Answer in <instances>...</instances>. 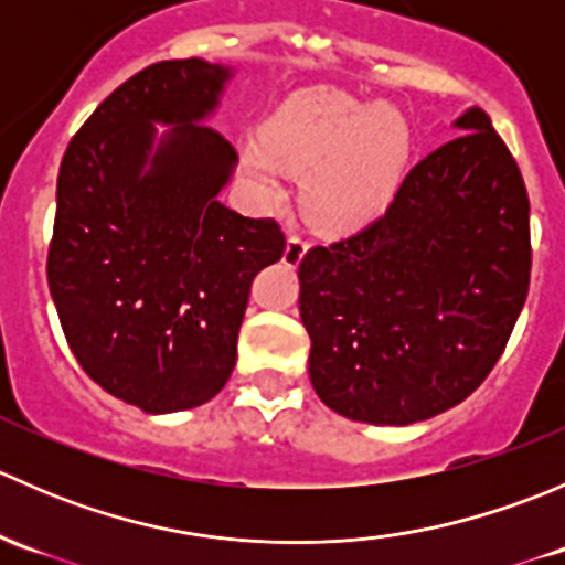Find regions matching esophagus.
Wrapping results in <instances>:
<instances>
[{
  "instance_id": "34e87169",
  "label": "esophagus",
  "mask_w": 565,
  "mask_h": 565,
  "mask_svg": "<svg viewBox=\"0 0 565 565\" xmlns=\"http://www.w3.org/2000/svg\"><path fill=\"white\" fill-rule=\"evenodd\" d=\"M306 250H309V243H306L303 237L292 235L287 241V248H284V262H287V265H300V259L306 256Z\"/></svg>"
}]
</instances>
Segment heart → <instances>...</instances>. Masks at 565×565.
<instances>
[{
	"label": "heart",
	"mask_w": 565,
	"mask_h": 565,
	"mask_svg": "<svg viewBox=\"0 0 565 565\" xmlns=\"http://www.w3.org/2000/svg\"><path fill=\"white\" fill-rule=\"evenodd\" d=\"M413 156L402 114L380 100L317 93L292 100L265 125V141L243 145V167L276 196L289 169L309 172L303 204L322 232L350 235L396 202Z\"/></svg>",
	"instance_id": "obj_1"
}]
</instances>
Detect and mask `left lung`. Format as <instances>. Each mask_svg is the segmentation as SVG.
<instances>
[{
    "instance_id": "obj_1",
    "label": "left lung",
    "mask_w": 565,
    "mask_h": 565,
    "mask_svg": "<svg viewBox=\"0 0 565 565\" xmlns=\"http://www.w3.org/2000/svg\"><path fill=\"white\" fill-rule=\"evenodd\" d=\"M404 177L372 226L300 262L309 377L324 407L407 426L487 380L530 284V202L481 108Z\"/></svg>"
}]
</instances>
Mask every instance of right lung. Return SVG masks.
<instances>
[{
	"instance_id": "1",
	"label": "right lung",
	"mask_w": 565,
	"mask_h": 565,
	"mask_svg": "<svg viewBox=\"0 0 565 565\" xmlns=\"http://www.w3.org/2000/svg\"><path fill=\"white\" fill-rule=\"evenodd\" d=\"M232 78L199 56L145 67L73 136L56 180L49 289L65 339L100 388L150 415L224 388L250 281L287 248L276 221L218 199L237 152L207 119Z\"/></svg>"
}]
</instances>
